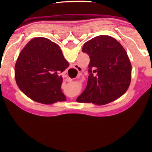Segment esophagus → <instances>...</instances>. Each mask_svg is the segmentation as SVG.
Instances as JSON below:
<instances>
[{"label": "esophagus", "mask_w": 152, "mask_h": 152, "mask_svg": "<svg viewBox=\"0 0 152 152\" xmlns=\"http://www.w3.org/2000/svg\"><path fill=\"white\" fill-rule=\"evenodd\" d=\"M74 68H75V69H77V70H78L79 73L77 75V77H80L81 75H82V74H81V72H80L81 71H82V68L80 67V66H77V65H76V64H75V65H74ZM67 81H68V82H71L72 80H70V79H68V80H67Z\"/></svg>", "instance_id": "obj_1"}]
</instances>
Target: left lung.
<instances>
[{
	"label": "left lung",
	"instance_id": "obj_1",
	"mask_svg": "<svg viewBox=\"0 0 152 152\" xmlns=\"http://www.w3.org/2000/svg\"><path fill=\"white\" fill-rule=\"evenodd\" d=\"M82 52L90 58V75L76 101L104 105L121 97L130 85L132 69L122 45L113 37L100 35L86 41Z\"/></svg>",
	"mask_w": 152,
	"mask_h": 152
}]
</instances>
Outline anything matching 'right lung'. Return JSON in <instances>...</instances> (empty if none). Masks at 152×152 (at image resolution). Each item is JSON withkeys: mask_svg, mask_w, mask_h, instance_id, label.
Instances as JSON below:
<instances>
[{"mask_svg": "<svg viewBox=\"0 0 152 152\" xmlns=\"http://www.w3.org/2000/svg\"><path fill=\"white\" fill-rule=\"evenodd\" d=\"M68 66L59 45L47 38L36 37L18 55L14 68L16 84L37 102L51 104L65 101L60 74Z\"/></svg>", "mask_w": 152, "mask_h": 152, "instance_id": "right-lung-1", "label": "right lung"}]
</instances>
